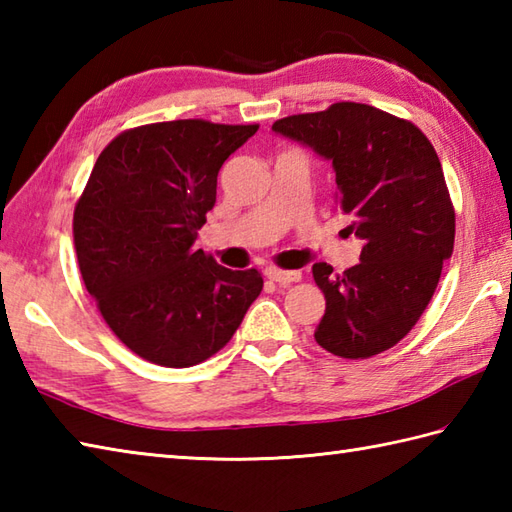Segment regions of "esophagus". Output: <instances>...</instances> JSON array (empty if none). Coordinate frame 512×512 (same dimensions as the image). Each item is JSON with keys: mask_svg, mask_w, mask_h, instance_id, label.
I'll use <instances>...</instances> for the list:
<instances>
[{"mask_svg": "<svg viewBox=\"0 0 512 512\" xmlns=\"http://www.w3.org/2000/svg\"><path fill=\"white\" fill-rule=\"evenodd\" d=\"M266 277L270 282H275L279 286H288V284H295L302 279V273L299 270H282V268H266Z\"/></svg>", "mask_w": 512, "mask_h": 512, "instance_id": "34e87169", "label": "esophagus"}]
</instances>
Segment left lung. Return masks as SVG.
Masks as SVG:
<instances>
[{"label": "left lung", "mask_w": 512, "mask_h": 512, "mask_svg": "<svg viewBox=\"0 0 512 512\" xmlns=\"http://www.w3.org/2000/svg\"><path fill=\"white\" fill-rule=\"evenodd\" d=\"M273 130L333 162L339 210L364 239L362 262L344 273L313 266L326 297L317 344L344 359L384 353L413 330L453 255L455 208L442 162L413 122L368 104L288 115Z\"/></svg>", "instance_id": "1"}]
</instances>
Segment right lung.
Returning a JSON list of instances; mask_svg holds the SVG:
<instances>
[{
    "label": "right lung",
    "mask_w": 512,
    "mask_h": 512,
    "mask_svg": "<svg viewBox=\"0 0 512 512\" xmlns=\"http://www.w3.org/2000/svg\"><path fill=\"white\" fill-rule=\"evenodd\" d=\"M259 124L175 119L128 128L97 157L73 215L79 273L135 355L188 368L219 353L264 288L195 246L217 173Z\"/></svg>",
    "instance_id": "obj_1"
}]
</instances>
